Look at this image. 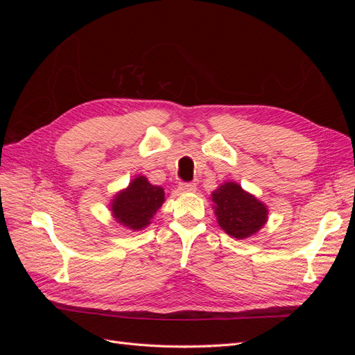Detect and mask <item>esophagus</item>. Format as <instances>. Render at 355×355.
Wrapping results in <instances>:
<instances>
[{
  "label": "esophagus",
  "instance_id": "esophagus-1",
  "mask_svg": "<svg viewBox=\"0 0 355 355\" xmlns=\"http://www.w3.org/2000/svg\"><path fill=\"white\" fill-rule=\"evenodd\" d=\"M179 188L182 192H196L197 184H194V182H188V184H180Z\"/></svg>",
  "mask_w": 355,
  "mask_h": 355
}]
</instances>
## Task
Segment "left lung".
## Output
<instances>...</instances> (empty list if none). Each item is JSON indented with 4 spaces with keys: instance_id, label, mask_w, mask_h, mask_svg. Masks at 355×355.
<instances>
[{
    "instance_id": "obj_1",
    "label": "left lung",
    "mask_w": 355,
    "mask_h": 355,
    "mask_svg": "<svg viewBox=\"0 0 355 355\" xmlns=\"http://www.w3.org/2000/svg\"><path fill=\"white\" fill-rule=\"evenodd\" d=\"M211 201L219 227L237 240L252 237L268 220L265 204L235 182H225L214 189Z\"/></svg>"
}]
</instances>
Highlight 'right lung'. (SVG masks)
Wrapping results in <instances>:
<instances>
[{
    "instance_id": "add662e5",
    "label": "right lung",
    "mask_w": 355,
    "mask_h": 355,
    "mask_svg": "<svg viewBox=\"0 0 355 355\" xmlns=\"http://www.w3.org/2000/svg\"><path fill=\"white\" fill-rule=\"evenodd\" d=\"M164 196L163 188L151 185L145 176H137L111 200L112 216L128 230H144L163 206Z\"/></svg>"
}]
</instances>
